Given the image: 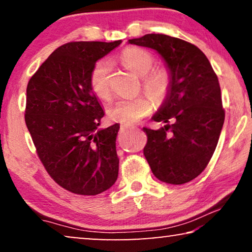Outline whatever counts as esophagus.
<instances>
[{
    "label": "esophagus",
    "instance_id": "obj_1",
    "mask_svg": "<svg viewBox=\"0 0 252 252\" xmlns=\"http://www.w3.org/2000/svg\"><path fill=\"white\" fill-rule=\"evenodd\" d=\"M122 127H124V128H132L133 125H130V124H123Z\"/></svg>",
    "mask_w": 252,
    "mask_h": 252
}]
</instances>
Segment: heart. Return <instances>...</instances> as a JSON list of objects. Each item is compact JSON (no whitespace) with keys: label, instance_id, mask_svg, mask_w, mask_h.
Listing matches in <instances>:
<instances>
[{"label":"heart","instance_id":"b5f03b06","mask_svg":"<svg viewBox=\"0 0 252 252\" xmlns=\"http://www.w3.org/2000/svg\"><path fill=\"white\" fill-rule=\"evenodd\" d=\"M122 61L125 66L142 78L143 89L157 102L163 101L171 89V74L163 66L153 67L154 55L141 48H126L122 53ZM111 64L108 60H99L93 65L89 72L88 84L91 91L101 99H109L111 96L110 87ZM153 101L149 96L142 95L135 98L119 99L108 109L109 118L113 122L132 124L150 115Z\"/></svg>","mask_w":252,"mask_h":252}]
</instances>
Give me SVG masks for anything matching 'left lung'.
Listing matches in <instances>:
<instances>
[{"mask_svg":"<svg viewBox=\"0 0 252 252\" xmlns=\"http://www.w3.org/2000/svg\"><path fill=\"white\" fill-rule=\"evenodd\" d=\"M129 43L157 50L172 80L163 106L153 118L165 125L157 130L143 127L144 157L160 181H191L208 166L225 120L218 77L204 53L185 40L146 34Z\"/></svg>","mask_w":252,"mask_h":252,"instance_id":"1","label":"left lung"}]
</instances>
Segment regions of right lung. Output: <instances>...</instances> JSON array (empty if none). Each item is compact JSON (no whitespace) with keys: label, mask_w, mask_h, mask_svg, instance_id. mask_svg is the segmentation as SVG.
<instances>
[{"label":"right lung","mask_w":252,"mask_h":252,"mask_svg":"<svg viewBox=\"0 0 252 252\" xmlns=\"http://www.w3.org/2000/svg\"><path fill=\"white\" fill-rule=\"evenodd\" d=\"M120 43H65L27 85L25 123L37 157L51 179L73 194H101L118 178L119 125L97 129L104 111L88 77L93 65Z\"/></svg>","instance_id":"obj_1"}]
</instances>
